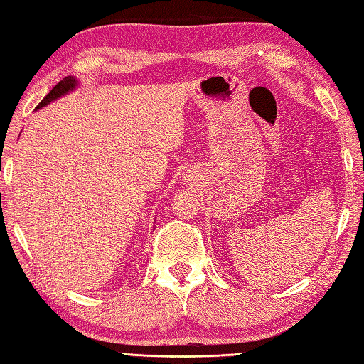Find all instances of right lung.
Here are the masks:
<instances>
[{"mask_svg":"<svg viewBox=\"0 0 364 364\" xmlns=\"http://www.w3.org/2000/svg\"><path fill=\"white\" fill-rule=\"evenodd\" d=\"M77 80H75V77H64L61 82H58L55 85V87L52 88V91L48 92V95L42 99V101L39 102V105L36 107V109H42V107H46L47 104H50L52 101H55V99H58V97H61V96H64V95H68V92H70L73 90H75L77 88Z\"/></svg>","mask_w":364,"mask_h":364,"instance_id":"add662e5","label":"right lung"}]
</instances>
